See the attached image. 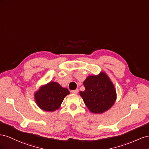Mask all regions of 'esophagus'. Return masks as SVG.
Wrapping results in <instances>:
<instances>
[{
  "mask_svg": "<svg viewBox=\"0 0 149 149\" xmlns=\"http://www.w3.org/2000/svg\"><path fill=\"white\" fill-rule=\"evenodd\" d=\"M71 92L72 93H74V94H77L78 92H79V90H78V89H76V90H74V91H72Z\"/></svg>",
  "mask_w": 149,
  "mask_h": 149,
  "instance_id": "34e87169",
  "label": "esophagus"
}]
</instances>
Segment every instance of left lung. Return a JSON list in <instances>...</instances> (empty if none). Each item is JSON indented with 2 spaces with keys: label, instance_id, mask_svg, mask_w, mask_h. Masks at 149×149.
<instances>
[{
  "label": "left lung",
  "instance_id": "obj_1",
  "mask_svg": "<svg viewBox=\"0 0 149 149\" xmlns=\"http://www.w3.org/2000/svg\"><path fill=\"white\" fill-rule=\"evenodd\" d=\"M86 90L80 92L85 104L90 111L101 113L109 109L116 99L113 85L104 72L89 76L84 82Z\"/></svg>",
  "mask_w": 149,
  "mask_h": 149
}]
</instances>
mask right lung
I'll return each instance as SVG.
<instances>
[{
  "instance_id": "add662e5",
  "label": "right lung",
  "mask_w": 149,
  "mask_h": 149,
  "mask_svg": "<svg viewBox=\"0 0 149 149\" xmlns=\"http://www.w3.org/2000/svg\"><path fill=\"white\" fill-rule=\"evenodd\" d=\"M69 93L67 88L62 87L57 82H50L36 93L35 99L40 109L45 111H54L60 107Z\"/></svg>"
}]
</instances>
